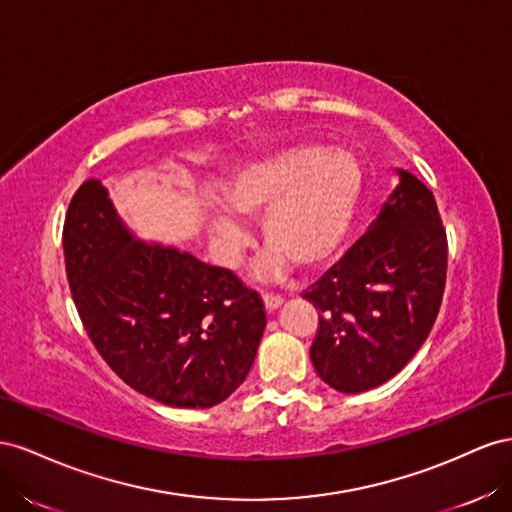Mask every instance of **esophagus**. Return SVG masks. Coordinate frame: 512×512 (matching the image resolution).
I'll return each mask as SVG.
<instances>
[{
  "instance_id": "34e87169",
  "label": "esophagus",
  "mask_w": 512,
  "mask_h": 512,
  "mask_svg": "<svg viewBox=\"0 0 512 512\" xmlns=\"http://www.w3.org/2000/svg\"><path fill=\"white\" fill-rule=\"evenodd\" d=\"M281 304H283V298H281V296H276V294H264V306H266L268 313L279 309Z\"/></svg>"
}]
</instances>
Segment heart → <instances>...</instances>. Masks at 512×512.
Here are the masks:
<instances>
[{"label":"heart","instance_id":"obj_1","mask_svg":"<svg viewBox=\"0 0 512 512\" xmlns=\"http://www.w3.org/2000/svg\"><path fill=\"white\" fill-rule=\"evenodd\" d=\"M362 175L352 156L319 145H289L244 167L225 193V208L240 221L264 214L261 233L270 246L261 279H281L296 264L313 270L341 246L352 225ZM208 236L223 266H233L248 244L244 227L225 214L208 218Z\"/></svg>","mask_w":512,"mask_h":512}]
</instances>
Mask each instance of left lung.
<instances>
[{
  "mask_svg": "<svg viewBox=\"0 0 512 512\" xmlns=\"http://www.w3.org/2000/svg\"><path fill=\"white\" fill-rule=\"evenodd\" d=\"M399 180L367 233L302 294L319 311L311 362L339 392L397 375L440 313L446 229L429 188L403 169Z\"/></svg>",
  "mask_w": 512,
  "mask_h": 512,
  "instance_id": "8db88e82",
  "label": "left lung"
}]
</instances>
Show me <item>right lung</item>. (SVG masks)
Listing matches in <instances>:
<instances>
[{"label": "right lung", "instance_id": "1", "mask_svg": "<svg viewBox=\"0 0 512 512\" xmlns=\"http://www.w3.org/2000/svg\"><path fill=\"white\" fill-rule=\"evenodd\" d=\"M72 300L120 379L171 407H212L251 371L264 302L236 274L137 240L100 180L79 186L64 221Z\"/></svg>", "mask_w": 512, "mask_h": 512}]
</instances>
